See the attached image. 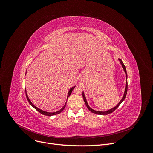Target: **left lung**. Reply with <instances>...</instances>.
Returning a JSON list of instances; mask_svg holds the SVG:
<instances>
[{
	"mask_svg": "<svg viewBox=\"0 0 153 153\" xmlns=\"http://www.w3.org/2000/svg\"><path fill=\"white\" fill-rule=\"evenodd\" d=\"M119 61H120V63H121V66H122V67H123V69H124V72H125V74H126V86H125V90H124V95H123V98L121 99V101H119V103L116 106H115V107H114V108H111V109L108 110H106V111H97V110H93L92 108H91L90 107V106H89V105H88L87 101V100H86V98H85V94H84V91H83V92H82V96H83V98H84V102H85V105H86V106H87V108L89 109L91 112L94 113V114H99V115H108V114H109L112 113V112H114V111H115V110H116V109L117 108L118 106L121 104V103L124 100L125 98H126V94H127V91H128V82H127L128 75H127L126 68H125V66H124V64H123V61H122V60H121V59L119 58Z\"/></svg>",
	"mask_w": 153,
	"mask_h": 153,
	"instance_id": "8db88e82",
	"label": "left lung"
}]
</instances>
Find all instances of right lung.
Returning a JSON list of instances; mask_svg holds the SVG:
<instances>
[{"label": "right lung", "instance_id": "1", "mask_svg": "<svg viewBox=\"0 0 153 153\" xmlns=\"http://www.w3.org/2000/svg\"><path fill=\"white\" fill-rule=\"evenodd\" d=\"M27 69L26 70V73H25V75H26V73H27ZM75 87V86H73V87H72L71 88H70V89H69V92H68V96H67V99L68 98V97L71 95V92H72V91H73V90L74 89V88ZM25 94H26V97H27V100H28V101H29V104L32 106V107L33 108H34L37 111H38V112H39V113H41V114H43V115H47V116H52V115H57V114H60L61 113L62 111L64 109V108L66 107V103H67V101L66 102V103H65V105H64V106H63V107L61 108V109H60L59 110H58V111H57V112H46V111H45V110H41V109H40V108H38L37 107V106H36L34 104H32V103L31 102V101L30 100V99L29 98V97H28V95H27V91H26V89H25Z\"/></svg>", "mask_w": 153, "mask_h": 153}]
</instances>
